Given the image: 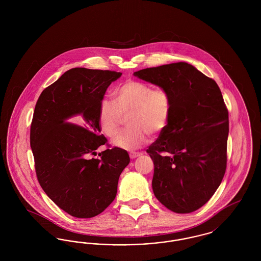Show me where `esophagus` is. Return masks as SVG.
I'll return each instance as SVG.
<instances>
[{
	"label": "esophagus",
	"instance_id": "esophagus-1",
	"mask_svg": "<svg viewBox=\"0 0 261 261\" xmlns=\"http://www.w3.org/2000/svg\"><path fill=\"white\" fill-rule=\"evenodd\" d=\"M129 155H130L131 159H136L138 156L142 155V153H141V152H136V151H131V152L129 153Z\"/></svg>",
	"mask_w": 261,
	"mask_h": 261
}]
</instances>
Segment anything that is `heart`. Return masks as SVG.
<instances>
[{"mask_svg": "<svg viewBox=\"0 0 261 261\" xmlns=\"http://www.w3.org/2000/svg\"><path fill=\"white\" fill-rule=\"evenodd\" d=\"M113 101L102 99L99 103V124L108 137L115 136L125 118L130 128L115 137L113 145L133 150L142 148L149 140V133L159 134L168 123L172 101L170 94L162 87L128 80L112 92Z\"/></svg>", "mask_w": 261, "mask_h": 261, "instance_id": "1", "label": "heart"}]
</instances>
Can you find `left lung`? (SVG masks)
<instances>
[{
  "label": "left lung",
  "mask_w": 261,
  "mask_h": 261,
  "mask_svg": "<svg viewBox=\"0 0 261 261\" xmlns=\"http://www.w3.org/2000/svg\"><path fill=\"white\" fill-rule=\"evenodd\" d=\"M171 97L165 129L147 149L154 164L152 190L162 204L190 213L205 204L227 166L229 115L216 82L187 62L134 72Z\"/></svg>",
  "instance_id": "obj_1"
}]
</instances>
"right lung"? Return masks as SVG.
<instances>
[{
	"label": "right lung",
	"mask_w": 261,
	"mask_h": 261,
	"mask_svg": "<svg viewBox=\"0 0 261 261\" xmlns=\"http://www.w3.org/2000/svg\"><path fill=\"white\" fill-rule=\"evenodd\" d=\"M121 72L75 67L38 99L30 127V146L38 182L60 208L77 218H91L115 199L118 179L130 158L99 135V108L106 91ZM76 121L81 124L69 120ZM109 147V146H108Z\"/></svg>",
	"instance_id": "1"
}]
</instances>
